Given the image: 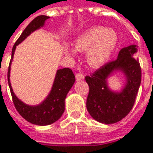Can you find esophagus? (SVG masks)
I'll use <instances>...</instances> for the list:
<instances>
[{
	"instance_id": "esophagus-1",
	"label": "esophagus",
	"mask_w": 153,
	"mask_h": 153,
	"mask_svg": "<svg viewBox=\"0 0 153 153\" xmlns=\"http://www.w3.org/2000/svg\"><path fill=\"white\" fill-rule=\"evenodd\" d=\"M84 78V76L82 75V73H76V79L78 80H82Z\"/></svg>"
}]
</instances>
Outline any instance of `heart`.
Returning <instances> with one entry per match:
<instances>
[{
	"label": "heart",
	"instance_id": "1",
	"mask_svg": "<svg viewBox=\"0 0 153 153\" xmlns=\"http://www.w3.org/2000/svg\"><path fill=\"white\" fill-rule=\"evenodd\" d=\"M117 42V35L113 29L104 27H92L85 30L75 41V49L86 52L89 64L98 68L110 58ZM69 56H74L71 49H66Z\"/></svg>",
	"mask_w": 153,
	"mask_h": 153
}]
</instances>
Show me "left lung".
<instances>
[{"label": "left lung", "mask_w": 153, "mask_h": 153, "mask_svg": "<svg viewBox=\"0 0 153 153\" xmlns=\"http://www.w3.org/2000/svg\"><path fill=\"white\" fill-rule=\"evenodd\" d=\"M137 51V45L123 48L116 60L104 63L90 76H85L90 89L86 107L95 120L107 125L114 124L126 117L132 109L141 82ZM114 69L123 70L127 77L126 88L120 93L111 92L105 82Z\"/></svg>", "instance_id": "8db88e82"}]
</instances>
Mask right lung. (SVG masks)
<instances>
[{
  "label": "right lung",
  "instance_id": "add662e5",
  "mask_svg": "<svg viewBox=\"0 0 153 153\" xmlns=\"http://www.w3.org/2000/svg\"><path fill=\"white\" fill-rule=\"evenodd\" d=\"M47 19H49V16H39L36 17L27 25L26 28L23 30V32L22 33V35L20 36V37L17 39L12 49V57L17 44L22 42L31 32L42 27ZM9 71H10V63L7 71V81L12 96V100L16 111L24 119H26L27 122L36 126H48L60 118L61 116L64 111V101L67 93L69 92V91L71 89L76 80L75 75L70 68H64L57 71L52 90L48 97L42 104L37 106H29L23 104L16 97L9 82Z\"/></svg>",
  "mask_w": 153,
  "mask_h": 153
}]
</instances>
